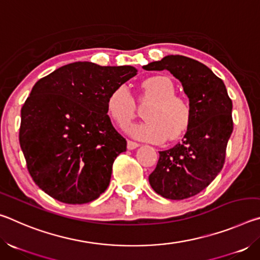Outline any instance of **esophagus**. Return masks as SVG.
Segmentation results:
<instances>
[{
	"label": "esophagus",
	"instance_id": "esophagus-1",
	"mask_svg": "<svg viewBox=\"0 0 260 260\" xmlns=\"http://www.w3.org/2000/svg\"><path fill=\"white\" fill-rule=\"evenodd\" d=\"M140 144L136 143V142H133V141H127V149H129V150H133V149H136L139 148Z\"/></svg>",
	"mask_w": 260,
	"mask_h": 260
}]
</instances>
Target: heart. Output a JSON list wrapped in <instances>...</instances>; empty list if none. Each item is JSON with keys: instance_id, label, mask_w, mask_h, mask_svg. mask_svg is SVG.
<instances>
[{"instance_id": "obj_1", "label": "heart", "mask_w": 260, "mask_h": 260, "mask_svg": "<svg viewBox=\"0 0 260 260\" xmlns=\"http://www.w3.org/2000/svg\"><path fill=\"white\" fill-rule=\"evenodd\" d=\"M144 98L151 100L143 112V122L133 124L126 132L135 139L161 142L177 140L187 131L191 120V108L186 100L175 95V86L170 78L156 76L141 83ZM109 116L120 127L133 119L135 102L128 88L120 85L114 88L107 99Z\"/></svg>"}]
</instances>
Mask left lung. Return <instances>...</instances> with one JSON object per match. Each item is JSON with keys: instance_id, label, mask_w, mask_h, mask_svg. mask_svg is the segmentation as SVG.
<instances>
[{"instance_id": "1", "label": "left lung", "mask_w": 260, "mask_h": 260, "mask_svg": "<svg viewBox=\"0 0 260 260\" xmlns=\"http://www.w3.org/2000/svg\"><path fill=\"white\" fill-rule=\"evenodd\" d=\"M143 69L171 72L189 99L191 120L182 142L159 151L156 169L149 175V183L158 195L189 199L208 187L222 169L233 132L232 100L221 79L189 57L169 55Z\"/></svg>"}]
</instances>
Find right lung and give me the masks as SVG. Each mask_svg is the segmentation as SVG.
<instances>
[{
	"label": "right lung",
	"instance_id": "1",
	"mask_svg": "<svg viewBox=\"0 0 260 260\" xmlns=\"http://www.w3.org/2000/svg\"><path fill=\"white\" fill-rule=\"evenodd\" d=\"M138 74L129 65H64L35 83L21 108L19 143L39 188L67 204H85L108 188L126 140L108 116L114 88Z\"/></svg>",
	"mask_w": 260,
	"mask_h": 260
}]
</instances>
